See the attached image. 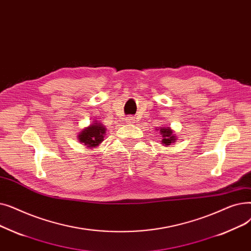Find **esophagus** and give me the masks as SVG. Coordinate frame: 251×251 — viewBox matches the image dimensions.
Instances as JSON below:
<instances>
[{
  "mask_svg": "<svg viewBox=\"0 0 251 251\" xmlns=\"http://www.w3.org/2000/svg\"><path fill=\"white\" fill-rule=\"evenodd\" d=\"M134 117H132V116H128V117H126V122H127V124H134Z\"/></svg>",
  "mask_w": 251,
  "mask_h": 251,
  "instance_id": "34e87169",
  "label": "esophagus"
}]
</instances>
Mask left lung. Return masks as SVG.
Masks as SVG:
<instances>
[{"label": "left lung", "mask_w": 251, "mask_h": 251, "mask_svg": "<svg viewBox=\"0 0 251 251\" xmlns=\"http://www.w3.org/2000/svg\"><path fill=\"white\" fill-rule=\"evenodd\" d=\"M158 129H159L160 135L162 136L161 144L163 146L169 147L170 145L173 144V143L176 142V134H174V130L170 126H160Z\"/></svg>", "instance_id": "obj_1"}]
</instances>
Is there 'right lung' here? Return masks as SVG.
I'll return each instance as SVG.
<instances>
[{"instance_id":"right-lung-1","label":"right lung","mask_w":251,"mask_h":251,"mask_svg":"<svg viewBox=\"0 0 251 251\" xmlns=\"http://www.w3.org/2000/svg\"><path fill=\"white\" fill-rule=\"evenodd\" d=\"M106 135V127L101 123L95 121L89 126L83 128L78 133L77 139L82 145L90 149L97 148L104 140Z\"/></svg>"}]
</instances>
